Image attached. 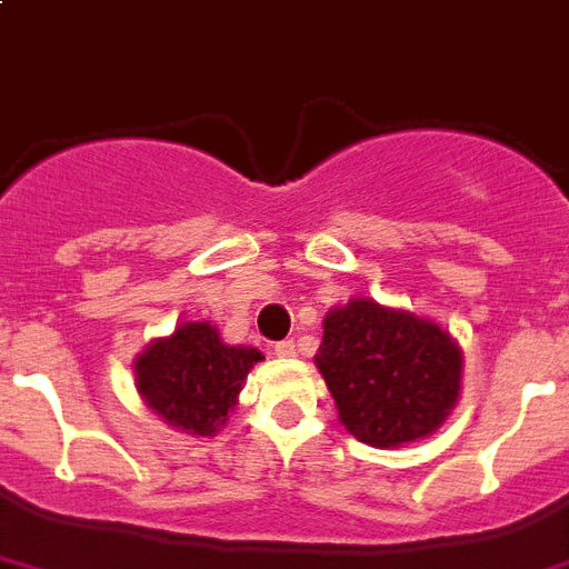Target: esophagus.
<instances>
[{
	"label": "esophagus",
	"mask_w": 569,
	"mask_h": 569,
	"mask_svg": "<svg viewBox=\"0 0 569 569\" xmlns=\"http://www.w3.org/2000/svg\"><path fill=\"white\" fill-rule=\"evenodd\" d=\"M295 352H298V343H295V341H277L274 343V356L292 358Z\"/></svg>",
	"instance_id": "obj_1"
}]
</instances>
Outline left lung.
<instances>
[{
  "label": "left lung",
  "mask_w": 569,
  "mask_h": 569,
  "mask_svg": "<svg viewBox=\"0 0 569 569\" xmlns=\"http://www.w3.org/2000/svg\"><path fill=\"white\" fill-rule=\"evenodd\" d=\"M315 365L343 428L376 448H399L437 431L460 393L455 338L367 298L327 315Z\"/></svg>",
  "instance_id": "left-lung-1"
}]
</instances>
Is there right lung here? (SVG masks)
Masks as SVG:
<instances>
[{"instance_id": "1", "label": "right lung", "mask_w": 569, "mask_h": 569, "mask_svg": "<svg viewBox=\"0 0 569 569\" xmlns=\"http://www.w3.org/2000/svg\"><path fill=\"white\" fill-rule=\"evenodd\" d=\"M262 358L254 347L222 343L208 321L181 323L136 361V388L164 422L199 437L226 425L242 379Z\"/></svg>"}]
</instances>
